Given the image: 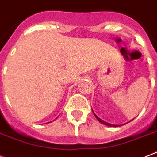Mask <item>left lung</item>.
<instances>
[{"label":"left lung","mask_w":157,"mask_h":157,"mask_svg":"<svg viewBox=\"0 0 157 157\" xmlns=\"http://www.w3.org/2000/svg\"><path fill=\"white\" fill-rule=\"evenodd\" d=\"M93 113H94V111H93ZM94 116L96 117L97 120H99V122L102 123V124H105V125H107V126H109V127H119V126H120V125H115V124H109V123L105 122V121H103V120H101V119H99V118L98 117V116H97L96 115H95V114H94Z\"/></svg>","instance_id":"8db88e82"}]
</instances>
